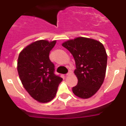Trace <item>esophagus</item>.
<instances>
[{
    "mask_svg": "<svg viewBox=\"0 0 126 126\" xmlns=\"http://www.w3.org/2000/svg\"><path fill=\"white\" fill-rule=\"evenodd\" d=\"M73 74V71L70 69V70H69L68 73L66 74V76H69V75H71V74Z\"/></svg>",
    "mask_w": 126,
    "mask_h": 126,
    "instance_id": "34e87169",
    "label": "esophagus"
}]
</instances>
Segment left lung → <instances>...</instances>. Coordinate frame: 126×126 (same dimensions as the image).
<instances>
[{"mask_svg": "<svg viewBox=\"0 0 126 126\" xmlns=\"http://www.w3.org/2000/svg\"><path fill=\"white\" fill-rule=\"evenodd\" d=\"M73 55L78 84L73 88L75 95L88 98L101 87L106 73L107 55L102 43L92 38L78 37L62 43Z\"/></svg>", "mask_w": 126, "mask_h": 126, "instance_id": "1", "label": "left lung"}]
</instances>
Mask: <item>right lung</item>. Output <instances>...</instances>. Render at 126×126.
I'll use <instances>...</instances> for the list:
<instances>
[{
    "label": "right lung",
    "mask_w": 126,
    "mask_h": 126,
    "mask_svg": "<svg viewBox=\"0 0 126 126\" xmlns=\"http://www.w3.org/2000/svg\"><path fill=\"white\" fill-rule=\"evenodd\" d=\"M56 40H38L31 43L20 52L17 72L23 86L32 98L47 103L55 97L62 78L54 73L55 66L49 53Z\"/></svg>",
    "instance_id": "1"
}]
</instances>
